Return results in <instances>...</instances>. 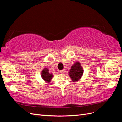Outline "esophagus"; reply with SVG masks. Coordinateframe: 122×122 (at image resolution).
<instances>
[{"mask_svg":"<svg viewBox=\"0 0 122 122\" xmlns=\"http://www.w3.org/2000/svg\"><path fill=\"white\" fill-rule=\"evenodd\" d=\"M60 73L61 74H63V73H64V71H63V70H61V71H60Z\"/></svg>","mask_w":122,"mask_h":122,"instance_id":"34e87169","label":"esophagus"}]
</instances>
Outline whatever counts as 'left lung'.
Listing matches in <instances>:
<instances>
[{
	"label": "left lung",
	"instance_id": "8db88e82",
	"mask_svg": "<svg viewBox=\"0 0 122 122\" xmlns=\"http://www.w3.org/2000/svg\"><path fill=\"white\" fill-rule=\"evenodd\" d=\"M83 69L80 62H76L69 70V75L73 82L78 81L83 75Z\"/></svg>",
	"mask_w": 122,
	"mask_h": 122
}]
</instances>
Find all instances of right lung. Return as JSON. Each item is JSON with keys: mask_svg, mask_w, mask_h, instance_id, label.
<instances>
[{"mask_svg": "<svg viewBox=\"0 0 122 122\" xmlns=\"http://www.w3.org/2000/svg\"><path fill=\"white\" fill-rule=\"evenodd\" d=\"M53 77V74L49 73V70L48 68H44L41 71V77L47 83H49Z\"/></svg>", "mask_w": 122, "mask_h": 122, "instance_id": "obj_1", "label": "right lung"}]
</instances>
